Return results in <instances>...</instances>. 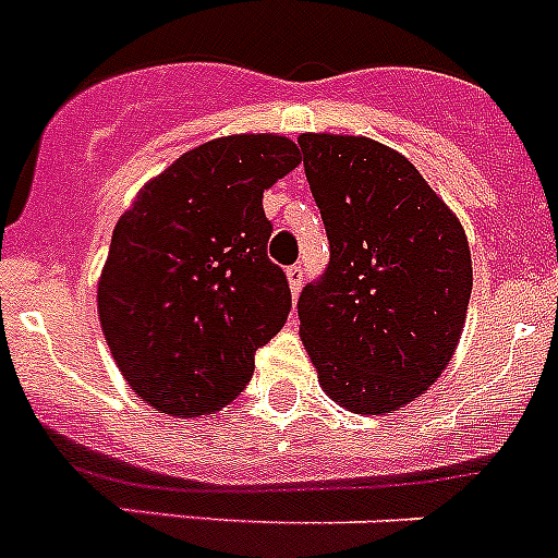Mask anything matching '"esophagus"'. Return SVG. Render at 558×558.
<instances>
[{
    "mask_svg": "<svg viewBox=\"0 0 558 558\" xmlns=\"http://www.w3.org/2000/svg\"><path fill=\"white\" fill-rule=\"evenodd\" d=\"M288 282H290V293L299 295L301 288H304V268H301V265H290Z\"/></svg>",
    "mask_w": 558,
    "mask_h": 558,
    "instance_id": "34e87169",
    "label": "esophagus"
}]
</instances>
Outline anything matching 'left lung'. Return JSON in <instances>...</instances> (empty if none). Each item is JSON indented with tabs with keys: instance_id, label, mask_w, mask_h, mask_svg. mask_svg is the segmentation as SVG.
Wrapping results in <instances>:
<instances>
[{
	"instance_id": "obj_1",
	"label": "left lung",
	"mask_w": 558,
	"mask_h": 558,
	"mask_svg": "<svg viewBox=\"0 0 558 558\" xmlns=\"http://www.w3.org/2000/svg\"><path fill=\"white\" fill-rule=\"evenodd\" d=\"M299 146L331 252L301 290V342L331 401L356 415L396 412L457 351L473 290L468 238L385 143L306 132Z\"/></svg>"
}]
</instances>
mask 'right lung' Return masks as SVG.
I'll return each mask as SVG.
<instances>
[{
	"mask_svg": "<svg viewBox=\"0 0 558 558\" xmlns=\"http://www.w3.org/2000/svg\"><path fill=\"white\" fill-rule=\"evenodd\" d=\"M299 162L290 137H216L146 182L112 229L96 293L101 331L126 385L157 412L227 407L288 320L263 193Z\"/></svg>",
	"mask_w": 558,
	"mask_h": 558,
	"instance_id": "right-lung-1",
	"label": "right lung"
}]
</instances>
